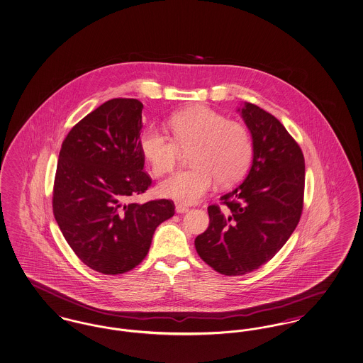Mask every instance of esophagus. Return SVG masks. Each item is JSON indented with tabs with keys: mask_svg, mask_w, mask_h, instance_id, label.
I'll list each match as a JSON object with an SVG mask.
<instances>
[{
	"mask_svg": "<svg viewBox=\"0 0 363 363\" xmlns=\"http://www.w3.org/2000/svg\"><path fill=\"white\" fill-rule=\"evenodd\" d=\"M188 211L189 208L186 205H182V203H177V205H175V212H177V213H186Z\"/></svg>",
	"mask_w": 363,
	"mask_h": 363,
	"instance_id": "34e87169",
	"label": "esophagus"
}]
</instances>
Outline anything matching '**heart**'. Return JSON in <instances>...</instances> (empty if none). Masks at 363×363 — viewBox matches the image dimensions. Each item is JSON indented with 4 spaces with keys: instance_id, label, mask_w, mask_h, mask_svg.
Masks as SVG:
<instances>
[{
    "instance_id": "obj_1",
    "label": "heart",
    "mask_w": 363,
    "mask_h": 363,
    "mask_svg": "<svg viewBox=\"0 0 363 363\" xmlns=\"http://www.w3.org/2000/svg\"><path fill=\"white\" fill-rule=\"evenodd\" d=\"M173 139L151 125L145 128L139 147L152 174L172 172L188 152V170L177 172L160 182V196L184 203L200 201L212 189L215 179L221 185L239 181L252 158L248 130L208 106H194L178 112L169 120Z\"/></svg>"
}]
</instances>
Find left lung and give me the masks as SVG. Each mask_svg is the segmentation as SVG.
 <instances>
[{"label":"left lung","instance_id":"1","mask_svg":"<svg viewBox=\"0 0 363 363\" xmlns=\"http://www.w3.org/2000/svg\"><path fill=\"white\" fill-rule=\"evenodd\" d=\"M238 112L252 139L250 172L220 199L223 211L208 208L209 227L194 240L200 258L224 276H243L270 261L296 230L304 199V155L289 132L254 104Z\"/></svg>","mask_w":363,"mask_h":363}]
</instances>
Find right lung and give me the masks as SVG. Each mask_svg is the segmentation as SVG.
Instances as JSON below:
<instances>
[{
  "label": "right lung",
  "instance_id": "add662e5",
  "mask_svg": "<svg viewBox=\"0 0 363 363\" xmlns=\"http://www.w3.org/2000/svg\"><path fill=\"white\" fill-rule=\"evenodd\" d=\"M143 104L104 102L67 133L59 152L52 209L77 257L102 274H123L143 261L157 227L174 203H130L151 185L139 140Z\"/></svg>",
  "mask_w": 363,
  "mask_h": 363
}]
</instances>
